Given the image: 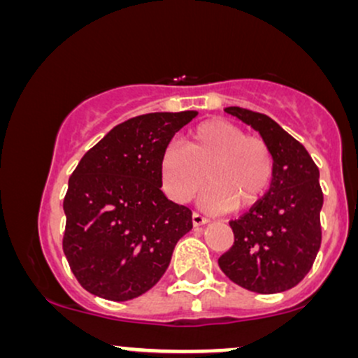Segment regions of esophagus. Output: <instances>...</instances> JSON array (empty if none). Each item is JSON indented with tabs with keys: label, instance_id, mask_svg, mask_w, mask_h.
<instances>
[{
	"label": "esophagus",
	"instance_id": "34e87169",
	"mask_svg": "<svg viewBox=\"0 0 358 358\" xmlns=\"http://www.w3.org/2000/svg\"><path fill=\"white\" fill-rule=\"evenodd\" d=\"M207 222H208L207 217L200 215V213H196V212L192 213V224H193V227H200V225L207 224Z\"/></svg>",
	"mask_w": 358,
	"mask_h": 358
}]
</instances>
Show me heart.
<instances>
[{"mask_svg": "<svg viewBox=\"0 0 358 358\" xmlns=\"http://www.w3.org/2000/svg\"><path fill=\"white\" fill-rule=\"evenodd\" d=\"M274 159L264 139L248 136L225 119H208L188 133L185 146L171 145L159 162L163 190L176 203L190 202L205 185L203 207L215 212L256 205L273 180Z\"/></svg>", "mask_w": 358, "mask_h": 358, "instance_id": "b5f03b06", "label": "heart"}]
</instances>
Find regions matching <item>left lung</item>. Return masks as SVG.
Wrapping results in <instances>:
<instances>
[{
	"instance_id": "left-lung-1",
	"label": "left lung",
	"mask_w": 358,
	"mask_h": 358,
	"mask_svg": "<svg viewBox=\"0 0 358 358\" xmlns=\"http://www.w3.org/2000/svg\"><path fill=\"white\" fill-rule=\"evenodd\" d=\"M261 134L274 159L269 192L231 220L232 248L219 257L231 281L261 294L291 289L306 276L322 244L323 193L318 166L301 143L269 116L225 108Z\"/></svg>"
}]
</instances>
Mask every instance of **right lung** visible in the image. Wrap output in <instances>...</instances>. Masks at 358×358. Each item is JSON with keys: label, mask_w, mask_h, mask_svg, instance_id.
Returning <instances> with one entry per match:
<instances>
[{"label": "right lung", "mask_w": 358, "mask_h": 358, "mask_svg": "<svg viewBox=\"0 0 358 358\" xmlns=\"http://www.w3.org/2000/svg\"><path fill=\"white\" fill-rule=\"evenodd\" d=\"M196 110L151 113L109 131L82 156L64 199V254L84 289L127 301L165 274L192 229L190 208L162 192L159 162Z\"/></svg>", "instance_id": "obj_1"}]
</instances>
